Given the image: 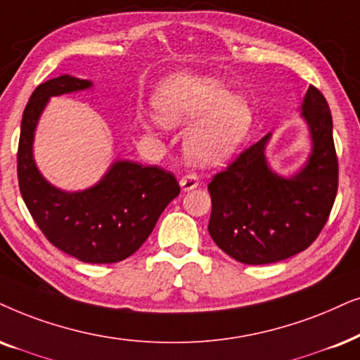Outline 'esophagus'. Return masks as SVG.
<instances>
[{
  "mask_svg": "<svg viewBox=\"0 0 360 360\" xmlns=\"http://www.w3.org/2000/svg\"><path fill=\"white\" fill-rule=\"evenodd\" d=\"M198 184H200L198 176L195 174H186L185 176H181V180H180V186L184 191H190V190L197 188Z\"/></svg>",
  "mask_w": 360,
  "mask_h": 360,
  "instance_id": "esophagus-1",
  "label": "esophagus"
}]
</instances>
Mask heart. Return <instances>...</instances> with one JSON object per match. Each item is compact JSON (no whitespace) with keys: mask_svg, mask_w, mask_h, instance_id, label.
Listing matches in <instances>:
<instances>
[{"mask_svg":"<svg viewBox=\"0 0 360 360\" xmlns=\"http://www.w3.org/2000/svg\"><path fill=\"white\" fill-rule=\"evenodd\" d=\"M165 127H184L200 119L186 137V152L200 165H217L236 152L253 125L248 101L230 96L221 82L210 77H172L153 99Z\"/></svg>","mask_w":360,"mask_h":360,"instance_id":"heart-1","label":"heart"}]
</instances>
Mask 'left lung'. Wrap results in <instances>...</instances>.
<instances>
[{
  "label": "left lung",
  "mask_w": 360,
  "mask_h": 360,
  "mask_svg": "<svg viewBox=\"0 0 360 360\" xmlns=\"http://www.w3.org/2000/svg\"><path fill=\"white\" fill-rule=\"evenodd\" d=\"M301 110L312 150L297 174L281 176L271 170L264 155L268 134L208 184L210 236L240 263L269 264L301 253L333 210L339 181L333 115L314 86L307 89Z\"/></svg>",
  "instance_id": "obj_1"
}]
</instances>
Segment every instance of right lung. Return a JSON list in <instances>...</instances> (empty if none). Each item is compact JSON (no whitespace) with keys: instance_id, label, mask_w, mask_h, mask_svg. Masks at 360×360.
Wrapping results in <instances>:
<instances>
[{"instance_id":"obj_1","label":"right lung","mask_w":360,"mask_h":360,"mask_svg":"<svg viewBox=\"0 0 360 360\" xmlns=\"http://www.w3.org/2000/svg\"><path fill=\"white\" fill-rule=\"evenodd\" d=\"M92 87L64 74L39 84L22 112L18 146V180L32 220L49 243L84 263H119L150 235L163 210L180 193L172 172L117 160L94 186L82 191L56 188L32 157L34 130L51 97Z\"/></svg>"}]
</instances>
